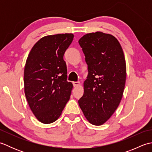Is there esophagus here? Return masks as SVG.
Segmentation results:
<instances>
[{
	"mask_svg": "<svg viewBox=\"0 0 152 152\" xmlns=\"http://www.w3.org/2000/svg\"><path fill=\"white\" fill-rule=\"evenodd\" d=\"M73 86L74 87H77L80 85V82H74L73 83Z\"/></svg>",
	"mask_w": 152,
	"mask_h": 152,
	"instance_id": "esophagus-1",
	"label": "esophagus"
}]
</instances>
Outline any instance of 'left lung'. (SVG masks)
Wrapping results in <instances>:
<instances>
[{
    "mask_svg": "<svg viewBox=\"0 0 152 152\" xmlns=\"http://www.w3.org/2000/svg\"><path fill=\"white\" fill-rule=\"evenodd\" d=\"M78 43L88 70L79 106L89 123L101 125L114 114L123 96L126 80L124 51L114 36L101 32L86 34Z\"/></svg>",
    "mask_w": 152,
    "mask_h": 152,
    "instance_id": "8db88e82",
    "label": "left lung"
}]
</instances>
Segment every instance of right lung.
<instances>
[{
    "mask_svg": "<svg viewBox=\"0 0 152 152\" xmlns=\"http://www.w3.org/2000/svg\"><path fill=\"white\" fill-rule=\"evenodd\" d=\"M72 34L46 36L34 45L24 70L25 94L38 120L45 124L59 118L73 88L67 82L63 56L73 40Z\"/></svg>",
    "mask_w": 152,
    "mask_h": 152,
    "instance_id": "1",
    "label": "right lung"
}]
</instances>
